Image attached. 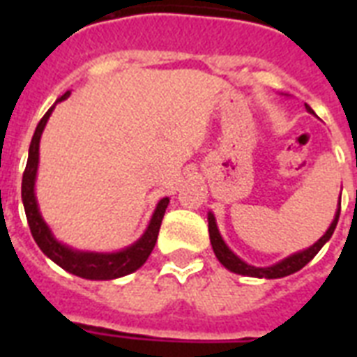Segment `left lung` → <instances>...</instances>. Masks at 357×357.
<instances>
[{
	"instance_id": "8db88e82",
	"label": "left lung",
	"mask_w": 357,
	"mask_h": 357,
	"mask_svg": "<svg viewBox=\"0 0 357 357\" xmlns=\"http://www.w3.org/2000/svg\"><path fill=\"white\" fill-rule=\"evenodd\" d=\"M307 109V113L313 114V109L310 105H305ZM339 200H341V196H339ZM339 213H341V204H339L337 211H335V217H333L332 224H330V228L324 231L319 241L307 246V248L300 250V252H294V254L287 255V257H283V259L276 261V263H272L268 266H255L246 263L244 259H241L237 254H235L234 250L229 248L224 237L220 235V229L217 226V218L213 215V211L207 213V224H209V238H211V246L213 252L217 255V259L222 263L229 272H235V274H241V276H248V278H265V280H276V278H285L289 274H294V272H298L300 268H304L307 263H310L313 257H315L324 244L330 241V237L335 231V226H337L339 220Z\"/></svg>"
}]
</instances>
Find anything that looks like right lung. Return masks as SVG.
Masks as SVG:
<instances>
[{
  "mask_svg": "<svg viewBox=\"0 0 357 357\" xmlns=\"http://www.w3.org/2000/svg\"><path fill=\"white\" fill-rule=\"evenodd\" d=\"M70 96V91L64 92L63 96L57 98V102L47 109V113L42 116L35 129V135L31 139L29 157L25 165L24 178H22V202H24L25 217L29 224L31 235L38 244V248L44 252L46 257L57 263L61 268H64L74 276L85 278V280H116V278L128 276L131 272L139 271L144 265L146 259L150 257L151 250L157 243V235L161 228L162 217L167 211L170 198H161L157 202L153 215L150 222L146 226L144 234L140 235L133 244H129L126 248L116 250V252H91V250H79L63 243L55 237L52 228L44 220L36 200V172H38V161H40V137L44 133L47 120L52 116L53 109L59 102H64Z\"/></svg>",
  "mask_w": 357,
  "mask_h": 357,
  "instance_id": "1",
  "label": "right lung"
}]
</instances>
